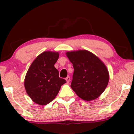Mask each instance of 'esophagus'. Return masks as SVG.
I'll return each mask as SVG.
<instances>
[{"label": "esophagus", "mask_w": 134, "mask_h": 134, "mask_svg": "<svg viewBox=\"0 0 134 134\" xmlns=\"http://www.w3.org/2000/svg\"><path fill=\"white\" fill-rule=\"evenodd\" d=\"M65 79H66V82H68V83H69V81H70V77H69V76H68Z\"/></svg>", "instance_id": "34e87169"}]
</instances>
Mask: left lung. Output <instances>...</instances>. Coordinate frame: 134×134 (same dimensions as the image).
I'll return each instance as SVG.
<instances>
[{"label":"left lung","mask_w":134,"mask_h":134,"mask_svg":"<svg viewBox=\"0 0 134 134\" xmlns=\"http://www.w3.org/2000/svg\"><path fill=\"white\" fill-rule=\"evenodd\" d=\"M66 54L74 68L71 88L87 101L98 98L105 90L109 80V71L104 63L86 50L70 51Z\"/></svg>","instance_id":"1"}]
</instances>
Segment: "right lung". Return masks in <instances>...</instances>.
<instances>
[{"instance_id":"1","label":"right lung","mask_w":134,"mask_h":134,"mask_svg":"<svg viewBox=\"0 0 134 134\" xmlns=\"http://www.w3.org/2000/svg\"><path fill=\"white\" fill-rule=\"evenodd\" d=\"M59 53L45 51L40 54L29 67L24 80V87L35 103L44 105L53 100L60 87L66 81L59 77L54 66Z\"/></svg>"}]
</instances>
